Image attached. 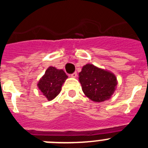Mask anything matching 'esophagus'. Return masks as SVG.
<instances>
[{
    "label": "esophagus",
    "mask_w": 148,
    "mask_h": 148,
    "mask_svg": "<svg viewBox=\"0 0 148 148\" xmlns=\"http://www.w3.org/2000/svg\"><path fill=\"white\" fill-rule=\"evenodd\" d=\"M70 76L73 77V78H76V77H77V73H76V72L73 73V74H71V75H70Z\"/></svg>",
    "instance_id": "1"
}]
</instances>
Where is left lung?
Instances as JSON below:
<instances>
[{
	"label": "left lung",
	"instance_id": "1",
	"mask_svg": "<svg viewBox=\"0 0 148 148\" xmlns=\"http://www.w3.org/2000/svg\"><path fill=\"white\" fill-rule=\"evenodd\" d=\"M78 76L84 93L95 102L108 100L116 90L117 85L116 75L93 64L84 65Z\"/></svg>",
	"mask_w": 148,
	"mask_h": 148
}]
</instances>
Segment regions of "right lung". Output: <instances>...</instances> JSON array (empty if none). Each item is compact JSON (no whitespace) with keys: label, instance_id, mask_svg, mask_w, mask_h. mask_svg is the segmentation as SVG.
<instances>
[{"label":"right lung","instance_id":"add662e5","mask_svg":"<svg viewBox=\"0 0 148 148\" xmlns=\"http://www.w3.org/2000/svg\"><path fill=\"white\" fill-rule=\"evenodd\" d=\"M67 78L68 76L63 70L49 66L39 80L38 87L48 101H51L60 93L63 84Z\"/></svg>","mask_w":148,"mask_h":148}]
</instances>
